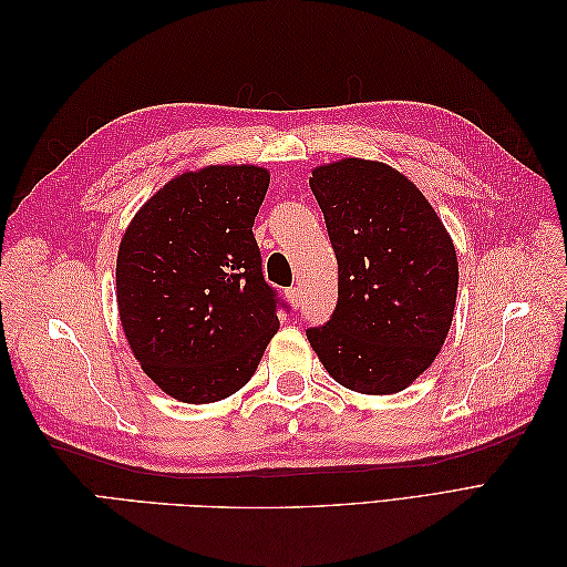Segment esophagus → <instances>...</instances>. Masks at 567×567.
<instances>
[{"label":"esophagus","mask_w":567,"mask_h":567,"mask_svg":"<svg viewBox=\"0 0 567 567\" xmlns=\"http://www.w3.org/2000/svg\"><path fill=\"white\" fill-rule=\"evenodd\" d=\"M286 298L290 300V305H293V307H302V290L300 288H288L286 290Z\"/></svg>","instance_id":"1"}]
</instances>
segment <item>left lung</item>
Masks as SVG:
<instances>
[{
  "label": "left lung",
  "mask_w": 567,
  "mask_h": 567,
  "mask_svg": "<svg viewBox=\"0 0 567 567\" xmlns=\"http://www.w3.org/2000/svg\"><path fill=\"white\" fill-rule=\"evenodd\" d=\"M310 186L338 260V305L307 340L340 385L400 392L450 333L458 288L452 236L416 184L385 163L319 165Z\"/></svg>",
  "instance_id": "8db88e82"
}]
</instances>
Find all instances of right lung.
<instances>
[{"instance_id":"add662e5","label":"right lung","mask_w":567,"mask_h":567,"mask_svg":"<svg viewBox=\"0 0 567 567\" xmlns=\"http://www.w3.org/2000/svg\"><path fill=\"white\" fill-rule=\"evenodd\" d=\"M269 173L208 165L169 179L134 215L115 265L117 312L144 373L208 404L241 390L279 331V298L252 236Z\"/></svg>"}]
</instances>
